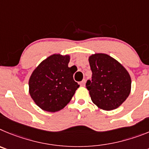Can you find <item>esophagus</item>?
<instances>
[{"label":"esophagus","mask_w":149,"mask_h":149,"mask_svg":"<svg viewBox=\"0 0 149 149\" xmlns=\"http://www.w3.org/2000/svg\"><path fill=\"white\" fill-rule=\"evenodd\" d=\"M85 82H86V80L83 79L82 81L80 82V85H81V86H82V87H84V85H85Z\"/></svg>","instance_id":"esophagus-1"}]
</instances>
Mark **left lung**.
Listing matches in <instances>:
<instances>
[{
    "label": "left lung",
    "instance_id": "left-lung-1",
    "mask_svg": "<svg viewBox=\"0 0 149 149\" xmlns=\"http://www.w3.org/2000/svg\"><path fill=\"white\" fill-rule=\"evenodd\" d=\"M88 61L92 79L88 80L86 88L92 102L104 111L120 107L131 92V79L127 70L104 53L91 55Z\"/></svg>",
    "mask_w": 149,
    "mask_h": 149
}]
</instances>
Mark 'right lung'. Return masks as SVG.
Listing matches in <instances>:
<instances>
[{"instance_id": "1", "label": "right lung", "mask_w": 149, "mask_h": 149, "mask_svg": "<svg viewBox=\"0 0 149 149\" xmlns=\"http://www.w3.org/2000/svg\"><path fill=\"white\" fill-rule=\"evenodd\" d=\"M70 56L53 54L40 63L29 80V93L44 111L56 112L71 100L79 87L73 80L75 71L68 67Z\"/></svg>"}]
</instances>
